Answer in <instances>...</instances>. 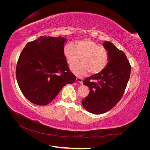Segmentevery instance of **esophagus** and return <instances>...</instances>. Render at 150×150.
<instances>
[{
  "label": "esophagus",
  "mask_w": 150,
  "mask_h": 150,
  "mask_svg": "<svg viewBox=\"0 0 150 150\" xmlns=\"http://www.w3.org/2000/svg\"><path fill=\"white\" fill-rule=\"evenodd\" d=\"M76 81H77V82L81 83V84H82L83 83V79L81 78H78V77H77Z\"/></svg>",
  "instance_id": "esophagus-1"
}]
</instances>
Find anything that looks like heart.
I'll list each match as a JSON object with an SVG mask.
<instances>
[{"mask_svg": "<svg viewBox=\"0 0 150 150\" xmlns=\"http://www.w3.org/2000/svg\"><path fill=\"white\" fill-rule=\"evenodd\" d=\"M64 54L71 67L78 64L80 60L82 61L72 68V71L79 77L86 75L89 72L93 75L100 73L105 69L109 61L107 50L90 39L79 40L76 46L72 43H67L64 47Z\"/></svg>", "mask_w": 150, "mask_h": 150, "instance_id": "b5f03b06", "label": "heart"}]
</instances>
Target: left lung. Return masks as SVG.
<instances>
[{
    "instance_id": "obj_1",
    "label": "left lung",
    "mask_w": 150,
    "mask_h": 150,
    "mask_svg": "<svg viewBox=\"0 0 150 150\" xmlns=\"http://www.w3.org/2000/svg\"><path fill=\"white\" fill-rule=\"evenodd\" d=\"M103 46L109 54L107 66L101 72L83 81L89 88L88 96L82 100L84 108L95 115L104 113L116 106L121 99L129 79L131 67L125 54L111 42Z\"/></svg>"
}]
</instances>
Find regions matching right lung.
I'll use <instances>...</instances> for the list:
<instances>
[{
	"label": "right lung",
	"instance_id": "right-lung-1",
	"mask_svg": "<svg viewBox=\"0 0 150 150\" xmlns=\"http://www.w3.org/2000/svg\"><path fill=\"white\" fill-rule=\"evenodd\" d=\"M66 42L64 38L40 36L21 52L16 78L22 94L31 103L47 105L66 84L76 81L64 54Z\"/></svg>",
	"mask_w": 150,
	"mask_h": 150
}]
</instances>
